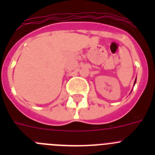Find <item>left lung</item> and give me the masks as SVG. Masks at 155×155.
Returning a JSON list of instances; mask_svg holds the SVG:
<instances>
[{"label": "left lung", "instance_id": "obj_1", "mask_svg": "<svg viewBox=\"0 0 155 155\" xmlns=\"http://www.w3.org/2000/svg\"><path fill=\"white\" fill-rule=\"evenodd\" d=\"M137 79V78H136ZM136 79H135V81H134V84H136Z\"/></svg>", "mask_w": 155, "mask_h": 155}]
</instances>
